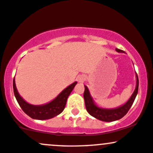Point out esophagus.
<instances>
[{"label": "esophagus", "mask_w": 153, "mask_h": 153, "mask_svg": "<svg viewBox=\"0 0 153 153\" xmlns=\"http://www.w3.org/2000/svg\"><path fill=\"white\" fill-rule=\"evenodd\" d=\"M84 80H85V79H84L83 76H79V78H78L79 82H83Z\"/></svg>", "instance_id": "esophagus-1"}]
</instances>
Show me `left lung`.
I'll list each match as a JSON object with an SVG mask.
<instances>
[{
    "instance_id": "obj_1",
    "label": "left lung",
    "mask_w": 153,
    "mask_h": 153,
    "mask_svg": "<svg viewBox=\"0 0 153 153\" xmlns=\"http://www.w3.org/2000/svg\"><path fill=\"white\" fill-rule=\"evenodd\" d=\"M116 51L120 53H123V51L116 49ZM136 88L134 93H132L130 98L124 104L112 109H108V108H103L97 105L93 100V97L90 93V90L88 87L85 85V92H84V99H85V106L88 112L91 116L94 117L96 119L99 120L104 121V122H113V121L118 120L123 117L127 112L128 111L130 108L134 103L139 90V79H138L137 74L136 73Z\"/></svg>"
}]
</instances>
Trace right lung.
Segmentation results:
<instances>
[{
  "mask_svg": "<svg viewBox=\"0 0 153 153\" xmlns=\"http://www.w3.org/2000/svg\"><path fill=\"white\" fill-rule=\"evenodd\" d=\"M77 82H74L68 85L63 91L60 92L57 97L50 102L42 105H33L25 101L22 97L19 94L15 84V78L13 80V89L14 96L18 103L26 114L34 120H49L60 114L65 109L67 99L73 90Z\"/></svg>",
  "mask_w": 153,
  "mask_h": 153,
  "instance_id": "right-lung-1",
  "label": "right lung"
}]
</instances>
